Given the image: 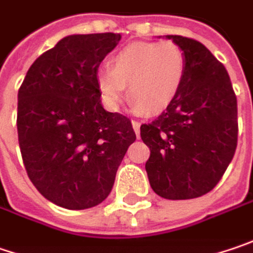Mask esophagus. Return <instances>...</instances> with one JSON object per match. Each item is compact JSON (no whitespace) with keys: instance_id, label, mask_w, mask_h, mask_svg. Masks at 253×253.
<instances>
[{"instance_id":"1","label":"esophagus","mask_w":253,"mask_h":253,"mask_svg":"<svg viewBox=\"0 0 253 253\" xmlns=\"http://www.w3.org/2000/svg\"><path fill=\"white\" fill-rule=\"evenodd\" d=\"M132 126H133V131L136 133V136H139V126H141V124L138 122V121H132Z\"/></svg>"}]
</instances>
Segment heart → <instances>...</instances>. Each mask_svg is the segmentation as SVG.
I'll return each instance as SVG.
<instances>
[{
  "label": "heart",
  "instance_id": "1",
  "mask_svg": "<svg viewBox=\"0 0 253 253\" xmlns=\"http://www.w3.org/2000/svg\"><path fill=\"white\" fill-rule=\"evenodd\" d=\"M186 72V55L173 41L133 42L111 58V68L96 72V86L109 107H118L125 85L135 107L157 114L176 96Z\"/></svg>",
  "mask_w": 253,
  "mask_h": 253
}]
</instances>
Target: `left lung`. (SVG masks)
<instances>
[{
    "label": "left lung",
    "mask_w": 253,
    "mask_h": 253,
    "mask_svg": "<svg viewBox=\"0 0 253 253\" xmlns=\"http://www.w3.org/2000/svg\"><path fill=\"white\" fill-rule=\"evenodd\" d=\"M182 46L186 72L179 92L155 120L141 125L151 155L145 169L157 195L192 199L221 181L238 144V104L228 71L199 41L167 35Z\"/></svg>",
    "instance_id": "obj_1"
}]
</instances>
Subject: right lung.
Instances as JSON below:
<instances>
[{
  "label": "right lung",
  "mask_w": 253,
  "mask_h": 253,
  "mask_svg": "<svg viewBox=\"0 0 253 253\" xmlns=\"http://www.w3.org/2000/svg\"><path fill=\"white\" fill-rule=\"evenodd\" d=\"M120 34L70 35L34 61L18 89L24 167L48 201L67 209L99 205L136 139L132 124L101 105L96 71Z\"/></svg>",
  "instance_id": "1"
}]
</instances>
